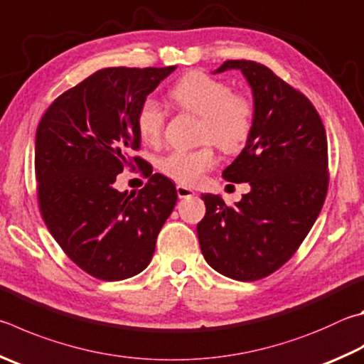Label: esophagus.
I'll use <instances>...</instances> for the list:
<instances>
[{"mask_svg": "<svg viewBox=\"0 0 364 364\" xmlns=\"http://www.w3.org/2000/svg\"><path fill=\"white\" fill-rule=\"evenodd\" d=\"M176 194H178V197H180V199H189V197L194 196V191L188 188V186H183V184H178Z\"/></svg>", "mask_w": 364, "mask_h": 364, "instance_id": "1", "label": "esophagus"}]
</instances>
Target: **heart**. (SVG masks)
Here are the masks:
<instances>
[{
  "label": "heart",
  "mask_w": 364,
  "mask_h": 364,
  "mask_svg": "<svg viewBox=\"0 0 364 364\" xmlns=\"http://www.w3.org/2000/svg\"><path fill=\"white\" fill-rule=\"evenodd\" d=\"M170 97L181 109L202 119V138L213 141L226 153H237L245 146L253 130L255 108L247 97L232 94L230 85L205 73L193 71L183 76ZM165 114L154 98H144L136 111V129L141 140L156 143L164 132ZM216 162L213 149L202 146L176 149L159 161V168L171 180L184 184L199 181Z\"/></svg>",
  "instance_id": "1"
}]
</instances>
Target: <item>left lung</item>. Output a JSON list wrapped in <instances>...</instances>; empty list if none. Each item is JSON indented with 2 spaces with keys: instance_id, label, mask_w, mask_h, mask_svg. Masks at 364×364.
<instances>
[{
  "instance_id": "8db88e82",
  "label": "left lung",
  "mask_w": 364,
  "mask_h": 364,
  "mask_svg": "<svg viewBox=\"0 0 364 364\" xmlns=\"http://www.w3.org/2000/svg\"><path fill=\"white\" fill-rule=\"evenodd\" d=\"M242 71L251 89L253 130L245 148L223 171L248 183L234 207L202 194L197 224L202 255L216 272L255 282L282 267L306 239L328 191V143L323 122L301 92L251 60H228L213 73Z\"/></svg>"
}]
</instances>
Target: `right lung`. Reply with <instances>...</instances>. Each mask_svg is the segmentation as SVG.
I'll return each mask as SVG.
<instances>
[{
  "mask_svg": "<svg viewBox=\"0 0 364 364\" xmlns=\"http://www.w3.org/2000/svg\"><path fill=\"white\" fill-rule=\"evenodd\" d=\"M175 70H98L55 98L38 124L39 210L70 259L95 279L125 280L146 269L175 208V184L161 173L138 193L114 188L141 144L138 108Z\"/></svg>",
  "mask_w": 364,
  "mask_h": 364,
  "instance_id": "1",
  "label": "right lung"
}]
</instances>
